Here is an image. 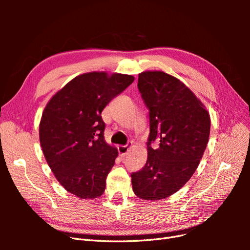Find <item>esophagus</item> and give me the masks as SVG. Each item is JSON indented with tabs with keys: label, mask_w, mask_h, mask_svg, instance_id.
<instances>
[{
	"label": "esophagus",
	"mask_w": 250,
	"mask_h": 250,
	"mask_svg": "<svg viewBox=\"0 0 250 250\" xmlns=\"http://www.w3.org/2000/svg\"><path fill=\"white\" fill-rule=\"evenodd\" d=\"M129 148H130V143H127L126 145L119 146L118 147V151H119V153L121 155H125L128 152V150H129Z\"/></svg>",
	"instance_id": "esophagus-1"
}]
</instances>
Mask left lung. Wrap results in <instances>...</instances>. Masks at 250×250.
Here are the masks:
<instances>
[{"instance_id":"8db88e82","label":"left lung","mask_w":250,"mask_h":250,"mask_svg":"<svg viewBox=\"0 0 250 250\" xmlns=\"http://www.w3.org/2000/svg\"><path fill=\"white\" fill-rule=\"evenodd\" d=\"M138 88L149 109L148 157L131 174L138 197L158 200L177 192L192 177L207 148L210 119L192 90L161 71L139 74Z\"/></svg>"}]
</instances>
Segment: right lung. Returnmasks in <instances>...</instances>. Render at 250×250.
Wrapping results in <instances>:
<instances>
[{"instance_id":"1","label":"right lung","mask_w":250,"mask_h":250,"mask_svg":"<svg viewBox=\"0 0 250 250\" xmlns=\"http://www.w3.org/2000/svg\"><path fill=\"white\" fill-rule=\"evenodd\" d=\"M133 80L117 73L80 75L53 96L42 112L43 155L59 184L77 197L94 199L104 193L118 150L104 140L101 112Z\"/></svg>"}]
</instances>
